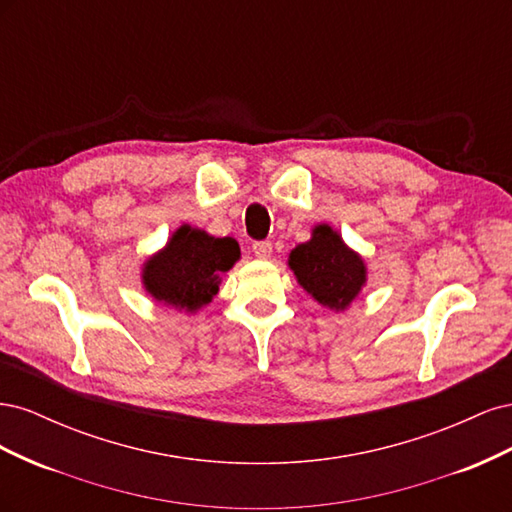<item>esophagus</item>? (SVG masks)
Segmentation results:
<instances>
[{
  "label": "esophagus",
  "instance_id": "esophagus-1",
  "mask_svg": "<svg viewBox=\"0 0 512 512\" xmlns=\"http://www.w3.org/2000/svg\"><path fill=\"white\" fill-rule=\"evenodd\" d=\"M252 250H254L256 258L267 260V258L271 256L273 245H271V241H254V243H252Z\"/></svg>",
  "mask_w": 512,
  "mask_h": 512
}]
</instances>
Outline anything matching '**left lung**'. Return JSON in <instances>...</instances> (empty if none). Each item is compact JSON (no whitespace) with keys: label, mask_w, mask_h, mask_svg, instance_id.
I'll return each mask as SVG.
<instances>
[{"label":"left lung","mask_w":512,"mask_h":512,"mask_svg":"<svg viewBox=\"0 0 512 512\" xmlns=\"http://www.w3.org/2000/svg\"><path fill=\"white\" fill-rule=\"evenodd\" d=\"M288 265L299 284L331 309H344L365 284L363 260L327 224L314 228L312 241L294 247Z\"/></svg>","instance_id":"8db88e82"}]
</instances>
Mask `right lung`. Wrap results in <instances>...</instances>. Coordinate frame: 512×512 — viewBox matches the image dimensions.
I'll use <instances>...</instances> for the list:
<instances>
[{
    "instance_id": "obj_1",
    "label": "right lung",
    "mask_w": 512,
    "mask_h": 512,
    "mask_svg": "<svg viewBox=\"0 0 512 512\" xmlns=\"http://www.w3.org/2000/svg\"><path fill=\"white\" fill-rule=\"evenodd\" d=\"M239 258V243L230 237L215 239L205 230L181 226L143 273L147 292L156 301L196 312L218 294L220 275Z\"/></svg>"
}]
</instances>
